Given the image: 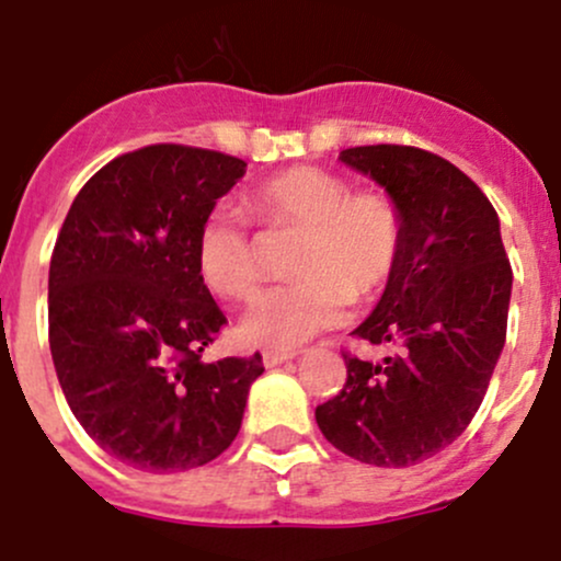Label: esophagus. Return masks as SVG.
Segmentation results:
<instances>
[{
    "mask_svg": "<svg viewBox=\"0 0 561 561\" xmlns=\"http://www.w3.org/2000/svg\"><path fill=\"white\" fill-rule=\"evenodd\" d=\"M293 356H296V351H263V364L265 367H276V364L287 362Z\"/></svg>",
    "mask_w": 561,
    "mask_h": 561,
    "instance_id": "34e87169",
    "label": "esophagus"
}]
</instances>
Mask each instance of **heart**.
I'll list each match as a JSON object with an SVG mask.
<instances>
[{
    "mask_svg": "<svg viewBox=\"0 0 561 561\" xmlns=\"http://www.w3.org/2000/svg\"><path fill=\"white\" fill-rule=\"evenodd\" d=\"M249 210L274 232H301L290 285L265 290L241 320L252 345L293 347L340 325L351 301H369L394 276L405 247V221L394 199L375 188L353 192L342 175L293 167L257 183ZM197 271L216 296L247 301L263 282L257 241L232 208H214L194 243Z\"/></svg>",
    "mask_w": 561,
    "mask_h": 561,
    "instance_id": "1",
    "label": "heart"
}]
</instances>
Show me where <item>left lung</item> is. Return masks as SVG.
<instances>
[{
    "label": "left lung",
    "mask_w": 561,
    "mask_h": 561,
    "mask_svg": "<svg viewBox=\"0 0 561 561\" xmlns=\"http://www.w3.org/2000/svg\"><path fill=\"white\" fill-rule=\"evenodd\" d=\"M340 159L389 192L405 247L378 307L353 331L383 358L342 351L347 380L314 408L347 458L402 469L469 427L507 336L513 268L491 199L466 172L411 145H364Z\"/></svg>",
    "instance_id": "left-lung-1"
}]
</instances>
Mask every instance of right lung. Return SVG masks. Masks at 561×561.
Returning <instances> with one entry per match:
<instances>
[{"label": "right lung", "instance_id": "add662e5", "mask_svg": "<svg viewBox=\"0 0 561 561\" xmlns=\"http://www.w3.org/2000/svg\"><path fill=\"white\" fill-rule=\"evenodd\" d=\"M247 164L219 150L148 145L108 161L62 221L48 268V345L87 436L139 471L219 458L241 431L263 358L205 362L227 323L194 243Z\"/></svg>", "mask_w": 561, "mask_h": 561}]
</instances>
